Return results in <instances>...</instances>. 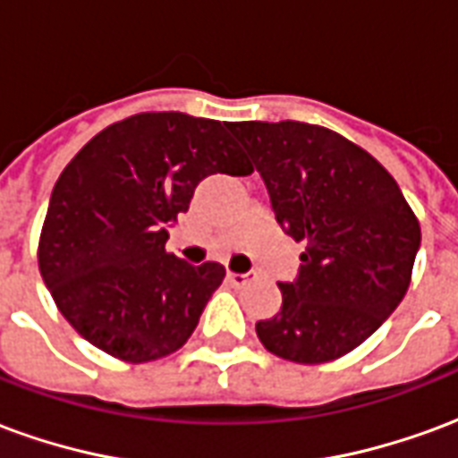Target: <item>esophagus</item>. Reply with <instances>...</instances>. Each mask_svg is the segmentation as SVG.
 <instances>
[{"mask_svg":"<svg viewBox=\"0 0 458 458\" xmlns=\"http://www.w3.org/2000/svg\"><path fill=\"white\" fill-rule=\"evenodd\" d=\"M228 279L235 284V287H242V284H248L250 279H255V275H240V272H228Z\"/></svg>","mask_w":458,"mask_h":458,"instance_id":"34e87169","label":"esophagus"}]
</instances>
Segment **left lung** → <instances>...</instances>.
Here are the masks:
<instances>
[{
	"instance_id": "left-lung-1",
	"label": "left lung",
	"mask_w": 458,
	"mask_h": 458,
	"mask_svg": "<svg viewBox=\"0 0 458 458\" xmlns=\"http://www.w3.org/2000/svg\"><path fill=\"white\" fill-rule=\"evenodd\" d=\"M265 179L277 223L304 242L297 282L255 331L277 358L336 360L373 336L403 301L420 220L383 164L344 134L309 122H233Z\"/></svg>"
}]
</instances>
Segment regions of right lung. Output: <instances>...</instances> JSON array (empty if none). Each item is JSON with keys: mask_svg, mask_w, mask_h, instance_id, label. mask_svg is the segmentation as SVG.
Wrapping results in <instances>:
<instances>
[{"mask_svg": "<svg viewBox=\"0 0 458 458\" xmlns=\"http://www.w3.org/2000/svg\"><path fill=\"white\" fill-rule=\"evenodd\" d=\"M210 174H252L223 122L140 113L98 131L58 176L38 269L88 344L149 363L189 341L225 267H191L166 252V240Z\"/></svg>", "mask_w": 458, "mask_h": 458, "instance_id": "1", "label": "right lung"}]
</instances>
